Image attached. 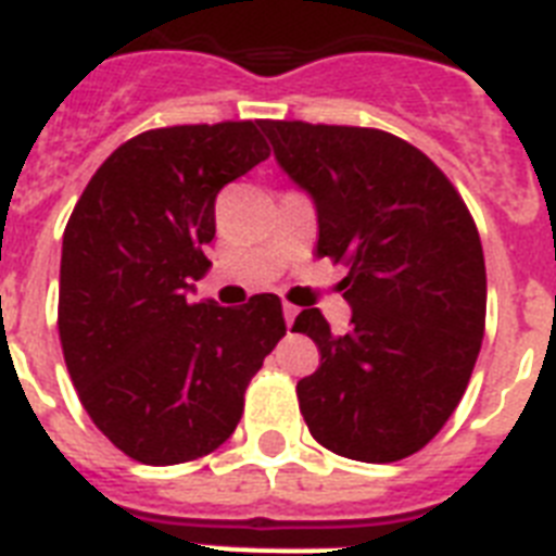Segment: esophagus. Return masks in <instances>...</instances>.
<instances>
[{
	"mask_svg": "<svg viewBox=\"0 0 556 556\" xmlns=\"http://www.w3.org/2000/svg\"><path fill=\"white\" fill-rule=\"evenodd\" d=\"M295 318H298V306L283 304V320H287V327H292V324H295Z\"/></svg>",
	"mask_w": 556,
	"mask_h": 556,
	"instance_id": "34e87169",
	"label": "esophagus"
}]
</instances>
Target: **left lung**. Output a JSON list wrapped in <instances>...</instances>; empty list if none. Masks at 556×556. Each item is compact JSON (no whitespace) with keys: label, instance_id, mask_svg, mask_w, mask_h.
Wrapping results in <instances>:
<instances>
[{"label":"left lung","instance_id":"1","mask_svg":"<svg viewBox=\"0 0 556 556\" xmlns=\"http://www.w3.org/2000/svg\"><path fill=\"white\" fill-rule=\"evenodd\" d=\"M278 167L318 215V255L346 261L352 329L318 309L292 332L318 343L298 380L312 438L350 460L394 463L443 429L485 329V261L469 210L409 141L369 127L261 122Z\"/></svg>","mask_w":556,"mask_h":556}]
</instances>
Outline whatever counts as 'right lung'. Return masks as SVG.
<instances>
[{
	"mask_svg": "<svg viewBox=\"0 0 556 556\" xmlns=\"http://www.w3.org/2000/svg\"><path fill=\"white\" fill-rule=\"evenodd\" d=\"M269 155L258 124H181L124 141L81 192L62 238L59 338L81 406L132 460L215 452L287 334L278 295L192 301L222 187Z\"/></svg>",
	"mask_w": 556,
	"mask_h": 556,
	"instance_id": "add662e5",
	"label": "right lung"
}]
</instances>
